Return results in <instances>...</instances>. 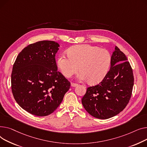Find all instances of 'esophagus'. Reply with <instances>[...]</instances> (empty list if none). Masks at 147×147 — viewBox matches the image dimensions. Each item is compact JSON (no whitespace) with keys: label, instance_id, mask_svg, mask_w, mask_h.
Segmentation results:
<instances>
[{"label":"esophagus","instance_id":"1","mask_svg":"<svg viewBox=\"0 0 147 147\" xmlns=\"http://www.w3.org/2000/svg\"><path fill=\"white\" fill-rule=\"evenodd\" d=\"M78 85V84H76V83H72L71 84V86L72 87H76V86Z\"/></svg>","mask_w":147,"mask_h":147}]
</instances>
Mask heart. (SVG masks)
Here are the masks:
<instances>
[{"mask_svg":"<svg viewBox=\"0 0 147 147\" xmlns=\"http://www.w3.org/2000/svg\"><path fill=\"white\" fill-rule=\"evenodd\" d=\"M111 62L109 51L90 45H76L67 50V55L61 54L57 64L63 75L70 78L79 69L78 78L90 84H98L109 72Z\"/></svg>","mask_w":147,"mask_h":147,"instance_id":"b5f03b06","label":"heart"}]
</instances>
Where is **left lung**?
<instances>
[{"instance_id":"left-lung-1","label":"left lung","mask_w":147,"mask_h":147,"mask_svg":"<svg viewBox=\"0 0 147 147\" xmlns=\"http://www.w3.org/2000/svg\"><path fill=\"white\" fill-rule=\"evenodd\" d=\"M117 46L111 56L110 69L98 84L88 87L82 104L94 117L106 119L118 115L131 99L134 84L132 67Z\"/></svg>"}]
</instances>
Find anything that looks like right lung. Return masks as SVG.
<instances>
[{
	"instance_id": "add662e5",
	"label": "right lung",
	"mask_w": 147,
	"mask_h": 147,
	"mask_svg": "<svg viewBox=\"0 0 147 147\" xmlns=\"http://www.w3.org/2000/svg\"><path fill=\"white\" fill-rule=\"evenodd\" d=\"M59 45L40 41L25 47L17 56L11 74V89L17 103L37 116L52 113L71 83L57 71L55 56Z\"/></svg>"
}]
</instances>
